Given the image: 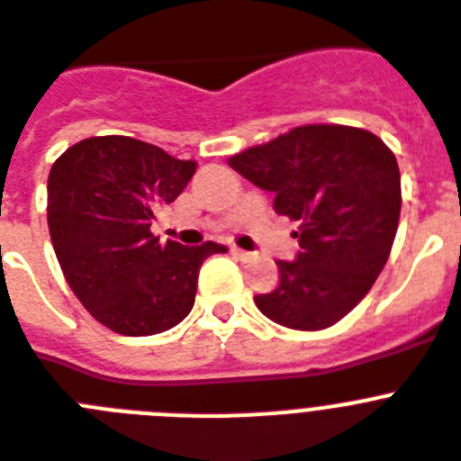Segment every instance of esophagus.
Returning a JSON list of instances; mask_svg holds the SVG:
<instances>
[{
    "label": "esophagus",
    "instance_id": "34e87169",
    "mask_svg": "<svg viewBox=\"0 0 461 461\" xmlns=\"http://www.w3.org/2000/svg\"><path fill=\"white\" fill-rule=\"evenodd\" d=\"M231 253L237 255L239 260H250V258H253V253H249V250H241V249H231Z\"/></svg>",
    "mask_w": 461,
    "mask_h": 461
}]
</instances>
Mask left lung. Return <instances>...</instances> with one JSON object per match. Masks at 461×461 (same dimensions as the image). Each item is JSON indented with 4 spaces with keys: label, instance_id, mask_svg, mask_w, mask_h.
Wrapping results in <instances>:
<instances>
[{
    "label": "left lung",
    "instance_id": "left-lung-1",
    "mask_svg": "<svg viewBox=\"0 0 461 461\" xmlns=\"http://www.w3.org/2000/svg\"><path fill=\"white\" fill-rule=\"evenodd\" d=\"M227 164L274 192V211L300 222L295 262L255 304L293 330H323L349 314L384 269L398 218L401 173L375 133L342 123L295 126Z\"/></svg>",
    "mask_w": 461,
    "mask_h": 461
}]
</instances>
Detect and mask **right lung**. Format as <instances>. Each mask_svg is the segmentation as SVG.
Wrapping results in <instances>:
<instances>
[{"instance_id": "add662e5", "label": "right lung", "mask_w": 461, "mask_h": 461, "mask_svg": "<svg viewBox=\"0 0 461 461\" xmlns=\"http://www.w3.org/2000/svg\"><path fill=\"white\" fill-rule=\"evenodd\" d=\"M196 161L129 135H95L68 147L49 173L53 250L88 314L129 338L157 335L192 312L199 269L224 246L161 243L152 220L180 196Z\"/></svg>"}]
</instances>
